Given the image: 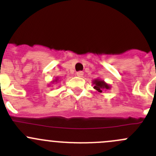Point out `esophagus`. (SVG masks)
<instances>
[{
    "instance_id": "1",
    "label": "esophagus",
    "mask_w": 156,
    "mask_h": 156,
    "mask_svg": "<svg viewBox=\"0 0 156 156\" xmlns=\"http://www.w3.org/2000/svg\"><path fill=\"white\" fill-rule=\"evenodd\" d=\"M83 75H84V72H77V76L82 77Z\"/></svg>"
}]
</instances>
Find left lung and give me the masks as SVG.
<instances>
[{"mask_svg":"<svg viewBox=\"0 0 156 156\" xmlns=\"http://www.w3.org/2000/svg\"><path fill=\"white\" fill-rule=\"evenodd\" d=\"M93 84H94V88L99 93H102L103 90H109L110 86L106 84L104 81L100 79H95L93 81Z\"/></svg>","mask_w":156,"mask_h":156,"instance_id":"1","label":"left lung"}]
</instances>
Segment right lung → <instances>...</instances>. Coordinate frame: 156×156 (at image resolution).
Listing matches in <instances>:
<instances>
[{
	"label": "right lung",
	"mask_w": 156,
	"mask_h": 156,
	"mask_svg": "<svg viewBox=\"0 0 156 156\" xmlns=\"http://www.w3.org/2000/svg\"><path fill=\"white\" fill-rule=\"evenodd\" d=\"M58 80H59V78H56V79H55V80H53V83H54V82H57V81H58Z\"/></svg>",
	"instance_id": "add662e5"
}]
</instances>
